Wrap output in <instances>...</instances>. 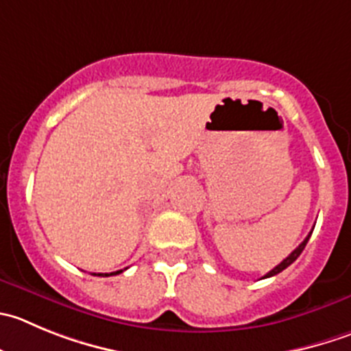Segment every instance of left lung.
<instances>
[{
    "instance_id": "1",
    "label": "left lung",
    "mask_w": 351,
    "mask_h": 351,
    "mask_svg": "<svg viewBox=\"0 0 351 351\" xmlns=\"http://www.w3.org/2000/svg\"><path fill=\"white\" fill-rule=\"evenodd\" d=\"M310 236H312V231H310V234H308V236H306V238H305V239H303V243H302V245H300V246H298V248H296V250H293V252H291V253H289V255H288V256H286V258H285V260H282V262H281V263H279V265H276V267H274V269H272V270H270V272H267V274H265V276H263V278H262V279H265V278H272V276H276V274L282 272V270H285V269H286V267H289V265H291V263H293V262H295V260H296V258H298V256H300V255H302V252H303V250H305L306 243H308Z\"/></svg>"
}]
</instances>
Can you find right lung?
<instances>
[{
  "mask_svg": "<svg viewBox=\"0 0 351 351\" xmlns=\"http://www.w3.org/2000/svg\"><path fill=\"white\" fill-rule=\"evenodd\" d=\"M122 270H117V272H110V274H98V276H103V278H108V276H117V274H120ZM93 276H96V274H93Z\"/></svg>",
  "mask_w": 351,
  "mask_h": 351,
  "instance_id": "add662e5",
  "label": "right lung"
}]
</instances>
